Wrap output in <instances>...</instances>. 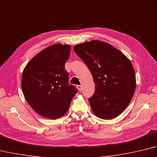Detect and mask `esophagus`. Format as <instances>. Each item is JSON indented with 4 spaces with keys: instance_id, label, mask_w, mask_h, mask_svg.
<instances>
[{
    "instance_id": "obj_1",
    "label": "esophagus",
    "mask_w": 157,
    "mask_h": 157,
    "mask_svg": "<svg viewBox=\"0 0 157 157\" xmlns=\"http://www.w3.org/2000/svg\"><path fill=\"white\" fill-rule=\"evenodd\" d=\"M77 88H78L79 91H82V86H77Z\"/></svg>"
}]
</instances>
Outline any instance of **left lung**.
Returning a JSON list of instances; mask_svg holds the SVG:
<instances>
[{"label":"left lung","instance_id":"1","mask_svg":"<svg viewBox=\"0 0 157 157\" xmlns=\"http://www.w3.org/2000/svg\"><path fill=\"white\" fill-rule=\"evenodd\" d=\"M74 51L91 71L96 85L94 95L88 99L92 112L102 119L117 117L135 92L136 74L131 61L117 48L100 40L78 44Z\"/></svg>","mask_w":157,"mask_h":157}]
</instances>
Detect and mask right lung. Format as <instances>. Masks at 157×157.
I'll return each mask as SVG.
<instances>
[{
	"mask_svg": "<svg viewBox=\"0 0 157 157\" xmlns=\"http://www.w3.org/2000/svg\"><path fill=\"white\" fill-rule=\"evenodd\" d=\"M70 51L69 44L50 46L36 55L23 69V94L34 111L44 117H62L78 92L68 84V73L65 69Z\"/></svg>",
	"mask_w": 157,
	"mask_h": 157,
	"instance_id": "right-lung-1",
	"label": "right lung"
}]
</instances>
